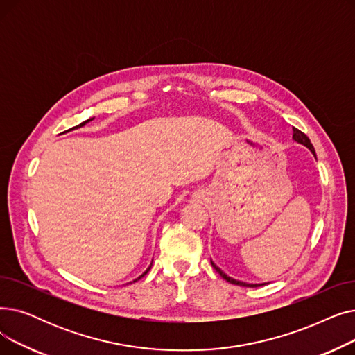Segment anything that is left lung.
<instances>
[{
  "label": "left lung",
  "instance_id": "obj_1",
  "mask_svg": "<svg viewBox=\"0 0 355 355\" xmlns=\"http://www.w3.org/2000/svg\"><path fill=\"white\" fill-rule=\"evenodd\" d=\"M293 139H295V141H297V143H300V144H303V146H306L312 153L315 155V148H313V146H312V143H311V140H309V137L306 136L305 132H302L300 130H297V128H293ZM316 156V155H315ZM211 264H212V267L216 270V272L219 273V276H221L223 279H225L227 282H230V283H232V284H237V286H243V288H257L259 284H248V283H243V282H239V280H234V279H231V277H228L224 272H221V270H219L212 261H211Z\"/></svg>",
  "mask_w": 355,
  "mask_h": 355
}]
</instances>
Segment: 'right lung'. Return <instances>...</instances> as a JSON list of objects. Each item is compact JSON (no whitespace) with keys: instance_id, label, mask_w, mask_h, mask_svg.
Listing matches in <instances>:
<instances>
[{"instance_id":"obj_1","label":"right lung","mask_w":355,"mask_h":355,"mask_svg":"<svg viewBox=\"0 0 355 355\" xmlns=\"http://www.w3.org/2000/svg\"><path fill=\"white\" fill-rule=\"evenodd\" d=\"M91 120H94V118H89V120H87V121H83V123H80V124H79V125H76V127H73V128H79V127H82V125H85V124H87V123H88V121H91ZM71 130H72V128H71ZM150 268H151V266H150V267H148V268H147V270H146V272H144V273H143V275H141V276H140V277H137V279H136V280H132V282H137V280H140V279H141V277H143V276H146V275H147V273H148V270H150Z\"/></svg>"}]
</instances>
